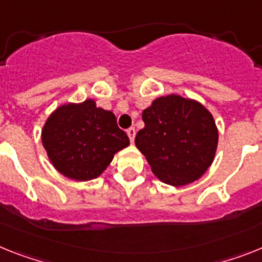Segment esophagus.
I'll return each instance as SVG.
<instances>
[{
  "mask_svg": "<svg viewBox=\"0 0 262 262\" xmlns=\"http://www.w3.org/2000/svg\"><path fill=\"white\" fill-rule=\"evenodd\" d=\"M126 133H128V137H129V140H130V142H134V137H136V129L132 126V128H129L128 130H126Z\"/></svg>",
  "mask_w": 262,
  "mask_h": 262,
  "instance_id": "1",
  "label": "esophagus"
}]
</instances>
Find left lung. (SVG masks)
Segmentation results:
<instances>
[{"label":"left lung","instance_id":"obj_1","mask_svg":"<svg viewBox=\"0 0 262 262\" xmlns=\"http://www.w3.org/2000/svg\"><path fill=\"white\" fill-rule=\"evenodd\" d=\"M142 120L145 126L134 142L163 183L188 185L213 162L219 133L212 115L195 100L158 97L142 112Z\"/></svg>","mask_w":262,"mask_h":262}]
</instances>
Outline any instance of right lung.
Wrapping results in <instances>:
<instances>
[{"mask_svg": "<svg viewBox=\"0 0 262 262\" xmlns=\"http://www.w3.org/2000/svg\"><path fill=\"white\" fill-rule=\"evenodd\" d=\"M42 144L60 174L81 182L97 178L130 142L116 116L88 99L56 108L43 126Z\"/></svg>", "mask_w": 262, "mask_h": 262, "instance_id": "right-lung-1", "label": "right lung"}]
</instances>
